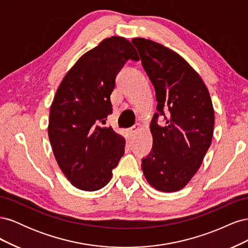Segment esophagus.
I'll return each instance as SVG.
<instances>
[{
  "instance_id": "34e87169",
  "label": "esophagus",
  "mask_w": 248,
  "mask_h": 248,
  "mask_svg": "<svg viewBox=\"0 0 248 248\" xmlns=\"http://www.w3.org/2000/svg\"><path fill=\"white\" fill-rule=\"evenodd\" d=\"M140 129V124L137 123L136 125H133L132 127H130L128 132H129V134H130L131 137H133V136H136V133H137Z\"/></svg>"
}]
</instances>
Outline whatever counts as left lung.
I'll list each match as a JSON object with an SVG mask.
<instances>
[{"instance_id": "1", "label": "left lung", "mask_w": 248, "mask_h": 248, "mask_svg": "<svg viewBox=\"0 0 248 248\" xmlns=\"http://www.w3.org/2000/svg\"><path fill=\"white\" fill-rule=\"evenodd\" d=\"M141 65L155 89L157 112L150 129L153 147L141 169L148 183L163 192L182 189L200 169L211 145L214 109L198 72L162 44L133 38ZM169 110L167 118L164 111ZM163 115L166 125L156 120Z\"/></svg>"}]
</instances>
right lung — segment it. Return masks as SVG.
Wrapping results in <instances>:
<instances>
[{
	"instance_id": "1",
	"label": "right lung",
	"mask_w": 248,
	"mask_h": 248,
	"mask_svg": "<svg viewBox=\"0 0 248 248\" xmlns=\"http://www.w3.org/2000/svg\"><path fill=\"white\" fill-rule=\"evenodd\" d=\"M128 60L139 61L123 37L104 39L67 72L51 103L48 138L60 169L78 189L106 186L124 154L125 139L103 126L112 112L110 94Z\"/></svg>"
}]
</instances>
